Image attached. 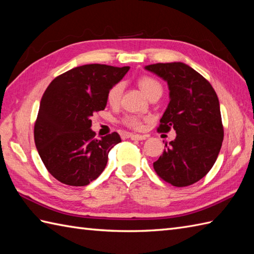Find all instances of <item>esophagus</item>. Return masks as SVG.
<instances>
[{
  "mask_svg": "<svg viewBox=\"0 0 254 254\" xmlns=\"http://www.w3.org/2000/svg\"><path fill=\"white\" fill-rule=\"evenodd\" d=\"M130 137L133 141H144L147 138V135H139V134H130Z\"/></svg>",
  "mask_w": 254,
  "mask_h": 254,
  "instance_id": "34e87169",
  "label": "esophagus"
}]
</instances>
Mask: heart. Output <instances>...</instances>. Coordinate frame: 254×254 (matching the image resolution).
<instances>
[{"instance_id": "b5f03b06", "label": "heart", "mask_w": 254, "mask_h": 254, "mask_svg": "<svg viewBox=\"0 0 254 254\" xmlns=\"http://www.w3.org/2000/svg\"><path fill=\"white\" fill-rule=\"evenodd\" d=\"M139 88H141L145 95L148 98H153L155 96H161L163 94V86L158 82L150 76H143L138 79L137 82ZM123 93V83L119 82L115 84L112 87L108 90L107 94V101L111 106H118L121 100ZM122 123L124 126L132 128V130H141L143 127V120L137 116H127L122 119Z\"/></svg>"}]
</instances>
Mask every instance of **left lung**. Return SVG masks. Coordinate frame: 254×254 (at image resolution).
Segmentation results:
<instances>
[{"mask_svg": "<svg viewBox=\"0 0 254 254\" xmlns=\"http://www.w3.org/2000/svg\"><path fill=\"white\" fill-rule=\"evenodd\" d=\"M169 86L170 101L157 130L177 136L154 169L175 187H188L212 169L224 139L218 97L206 78L185 63H156L145 67Z\"/></svg>", "mask_w": 254, "mask_h": 254, "instance_id": "8db88e82", "label": "left lung"}]
</instances>
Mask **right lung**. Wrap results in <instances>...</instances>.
Wrapping results in <instances>:
<instances>
[{
  "mask_svg": "<svg viewBox=\"0 0 254 254\" xmlns=\"http://www.w3.org/2000/svg\"><path fill=\"white\" fill-rule=\"evenodd\" d=\"M128 66L86 64L59 75L48 86L35 122V144L47 170L64 185L85 187L106 168L117 132L96 138L90 117L104 110L107 94Z\"/></svg>",
  "mask_w": 254,
  "mask_h": 254,
  "instance_id": "obj_1",
  "label": "right lung"
}]
</instances>
